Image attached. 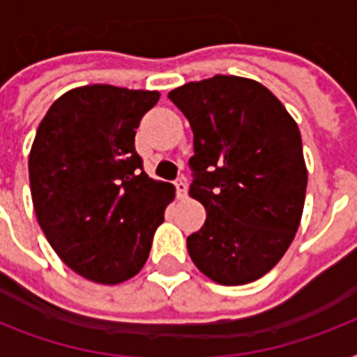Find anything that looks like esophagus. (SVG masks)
Listing matches in <instances>:
<instances>
[{"instance_id":"1","label":"esophagus","mask_w":357,"mask_h":357,"mask_svg":"<svg viewBox=\"0 0 357 357\" xmlns=\"http://www.w3.org/2000/svg\"><path fill=\"white\" fill-rule=\"evenodd\" d=\"M174 185H176V192H178L179 198H185L187 196V179L178 178L174 181Z\"/></svg>"}]
</instances>
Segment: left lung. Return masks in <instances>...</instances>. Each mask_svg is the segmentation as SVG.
Segmentation results:
<instances>
[{
  "label": "left lung",
  "instance_id": "obj_1",
  "mask_svg": "<svg viewBox=\"0 0 357 357\" xmlns=\"http://www.w3.org/2000/svg\"><path fill=\"white\" fill-rule=\"evenodd\" d=\"M168 98L195 135L189 195L207 213L187 237L190 259L220 285L265 276L293 243L304 211L298 126L266 86L237 75L192 81Z\"/></svg>",
  "mask_w": 357,
  "mask_h": 357
}]
</instances>
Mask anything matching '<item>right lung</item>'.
Returning a JSON list of instances; mask_svg holds the SVG:
<instances>
[{"label":"right lung","mask_w":357,"mask_h":357,"mask_svg":"<svg viewBox=\"0 0 357 357\" xmlns=\"http://www.w3.org/2000/svg\"><path fill=\"white\" fill-rule=\"evenodd\" d=\"M157 102V91L79 86L53 102L36 129V220L59 257L91 282L133 278L174 200V185L151 179L135 150V129Z\"/></svg>","instance_id":"1"}]
</instances>
